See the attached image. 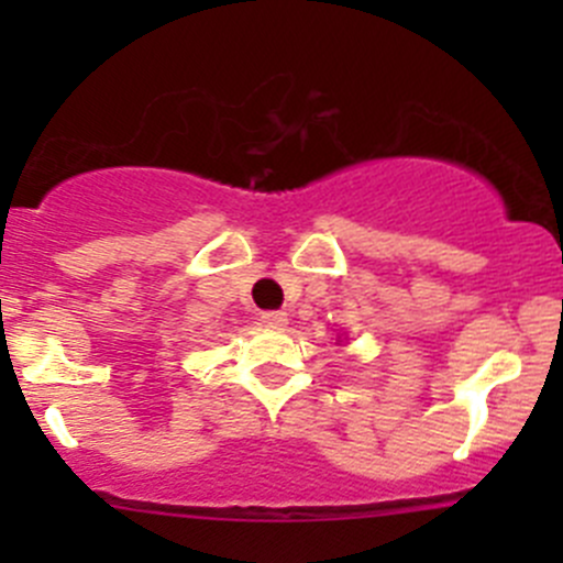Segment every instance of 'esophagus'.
<instances>
[{
	"label": "esophagus",
	"instance_id": "obj_1",
	"mask_svg": "<svg viewBox=\"0 0 563 563\" xmlns=\"http://www.w3.org/2000/svg\"><path fill=\"white\" fill-rule=\"evenodd\" d=\"M261 323L269 329H283L288 323V316L283 313V310H264V313H261Z\"/></svg>",
	"mask_w": 563,
	"mask_h": 563
}]
</instances>
